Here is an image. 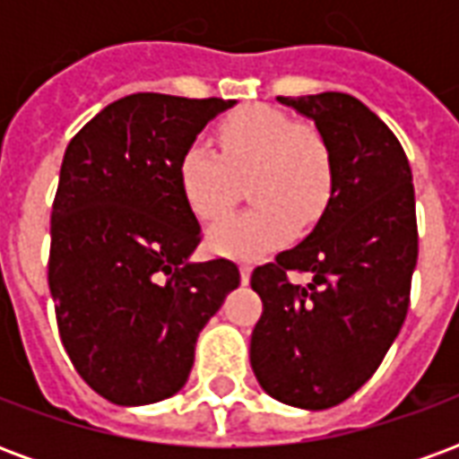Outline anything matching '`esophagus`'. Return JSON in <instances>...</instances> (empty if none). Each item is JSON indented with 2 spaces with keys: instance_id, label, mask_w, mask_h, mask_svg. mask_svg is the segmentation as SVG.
Wrapping results in <instances>:
<instances>
[{
  "instance_id": "esophagus-1",
  "label": "esophagus",
  "mask_w": 459,
  "mask_h": 459,
  "mask_svg": "<svg viewBox=\"0 0 459 459\" xmlns=\"http://www.w3.org/2000/svg\"><path fill=\"white\" fill-rule=\"evenodd\" d=\"M250 280V265H240V282L243 285H248Z\"/></svg>"
}]
</instances>
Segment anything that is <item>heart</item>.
<instances>
[{"label":"heart","mask_w":459,"mask_h":459,"mask_svg":"<svg viewBox=\"0 0 459 459\" xmlns=\"http://www.w3.org/2000/svg\"><path fill=\"white\" fill-rule=\"evenodd\" d=\"M221 154L194 140L177 164L181 194L199 221H216L230 209L233 174L248 177L253 209L233 213L209 230L213 253L255 260L292 238L299 223L325 209L332 191V152L315 127L270 105H250L219 125Z\"/></svg>","instance_id":"1"}]
</instances>
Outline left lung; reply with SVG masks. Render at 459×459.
<instances>
[{
    "label": "left lung",
    "instance_id": "1",
    "mask_svg": "<svg viewBox=\"0 0 459 459\" xmlns=\"http://www.w3.org/2000/svg\"><path fill=\"white\" fill-rule=\"evenodd\" d=\"M278 100L327 142L332 191L307 238L250 275L263 299L250 366L275 401L325 411L374 376L403 327L418 260L413 174L394 132L351 95ZM290 269L313 273L307 289Z\"/></svg>",
    "mask_w": 459,
    "mask_h": 459
}]
</instances>
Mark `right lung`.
<instances>
[{"mask_svg":"<svg viewBox=\"0 0 459 459\" xmlns=\"http://www.w3.org/2000/svg\"><path fill=\"white\" fill-rule=\"evenodd\" d=\"M233 105L127 95L65 147L48 288L75 371L110 403L147 405L177 394L199 332L240 285L236 263L191 260L201 226L177 177L186 144Z\"/></svg>","mask_w":459,"mask_h":459,"instance_id":"1","label":"right lung"}]
</instances>
